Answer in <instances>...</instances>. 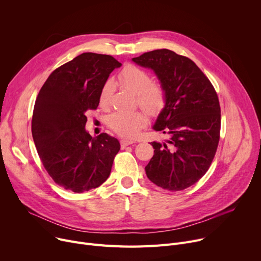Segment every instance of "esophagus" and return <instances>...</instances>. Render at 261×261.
Segmentation results:
<instances>
[{
  "mask_svg": "<svg viewBox=\"0 0 261 261\" xmlns=\"http://www.w3.org/2000/svg\"><path fill=\"white\" fill-rule=\"evenodd\" d=\"M134 143L133 140H128V139H122L121 140V147L124 149V148H126L127 146H130V145H132Z\"/></svg>",
  "mask_w": 261,
  "mask_h": 261,
  "instance_id": "34e87169",
  "label": "esophagus"
}]
</instances>
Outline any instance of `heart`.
<instances>
[{
	"instance_id": "1",
	"label": "heart",
	"mask_w": 261,
	"mask_h": 261,
	"mask_svg": "<svg viewBox=\"0 0 261 261\" xmlns=\"http://www.w3.org/2000/svg\"><path fill=\"white\" fill-rule=\"evenodd\" d=\"M121 85L137 96L139 106L151 115L158 114L165 104V92L159 84L151 83V77L138 66L128 64L117 75ZM112 92V83L106 82L100 93V104L107 106ZM146 124L141 112H115L109 118L111 129L124 137H135Z\"/></svg>"
}]
</instances>
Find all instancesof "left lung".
<instances>
[{
    "instance_id": "left-lung-1",
    "label": "left lung",
    "mask_w": 261,
    "mask_h": 261,
    "mask_svg": "<svg viewBox=\"0 0 261 261\" xmlns=\"http://www.w3.org/2000/svg\"><path fill=\"white\" fill-rule=\"evenodd\" d=\"M152 69L165 92V104L153 126L169 135L153 141L154 155L145 168L159 187L178 192L198 182L215 158L221 130V107L209 79L187 57L168 49L132 58Z\"/></svg>"
}]
</instances>
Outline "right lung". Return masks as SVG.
<instances>
[{
  "label": "right lung",
  "instance_id": "1",
  "mask_svg": "<svg viewBox=\"0 0 261 261\" xmlns=\"http://www.w3.org/2000/svg\"><path fill=\"white\" fill-rule=\"evenodd\" d=\"M122 65L110 55L83 53L56 68L35 101L32 136L44 169L74 193L99 187L110 175L118 140L107 133L91 137L86 111L97 109L110 73Z\"/></svg>",
  "mask_w": 261,
  "mask_h": 261
}]
</instances>
